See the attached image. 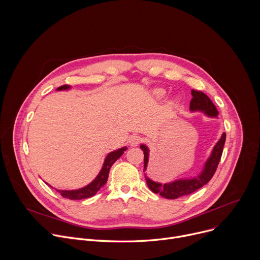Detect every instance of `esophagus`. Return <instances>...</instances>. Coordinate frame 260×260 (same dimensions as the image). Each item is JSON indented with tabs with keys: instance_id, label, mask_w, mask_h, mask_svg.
Wrapping results in <instances>:
<instances>
[{
	"instance_id": "34e87169",
	"label": "esophagus",
	"mask_w": 260,
	"mask_h": 260,
	"mask_svg": "<svg viewBox=\"0 0 260 260\" xmlns=\"http://www.w3.org/2000/svg\"><path fill=\"white\" fill-rule=\"evenodd\" d=\"M141 141V138L138 135H132L128 138V143L131 146H138Z\"/></svg>"
}]
</instances>
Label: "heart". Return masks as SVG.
<instances>
[{
	"mask_svg": "<svg viewBox=\"0 0 260 260\" xmlns=\"http://www.w3.org/2000/svg\"><path fill=\"white\" fill-rule=\"evenodd\" d=\"M152 95H153V98H154L155 100L160 101V100H164V99L167 96V91H166L165 89H162V88H156V89H154V90L152 91ZM178 102H179L178 99H175V100H174V103H175V104L178 103Z\"/></svg>",
	"mask_w": 260,
	"mask_h": 260,
	"instance_id": "1",
	"label": "heart"
}]
</instances>
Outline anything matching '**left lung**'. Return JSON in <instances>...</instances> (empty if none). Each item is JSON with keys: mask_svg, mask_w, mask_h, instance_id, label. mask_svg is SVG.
<instances>
[{"mask_svg": "<svg viewBox=\"0 0 260 260\" xmlns=\"http://www.w3.org/2000/svg\"><path fill=\"white\" fill-rule=\"evenodd\" d=\"M192 99L190 102L189 110L191 113L201 112L207 117L210 118H218V111L213 104V102L209 99L207 94L199 90H191ZM225 133L221 135L220 139L214 145L213 149L203 165L202 170L193 177H186V178H179L167 183H160L153 181L147 176L145 173V180L149 189L154 193H159L162 198L169 200H175L183 196L190 194L198 189L202 188L204 185H206L214 176L217 166L220 161L222 151H223V147L225 143ZM141 149L144 151V172L147 171L148 162H149L150 156V149L148 148L146 144L140 145Z\"/></svg>", "mask_w": 260, "mask_h": 260, "instance_id": "1", "label": "left lung"}]
</instances>
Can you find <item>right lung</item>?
<instances>
[{
	"label": "right lung",
	"instance_id": "obj_1",
	"mask_svg": "<svg viewBox=\"0 0 260 260\" xmlns=\"http://www.w3.org/2000/svg\"><path fill=\"white\" fill-rule=\"evenodd\" d=\"M72 86L70 85H61L59 87L56 88L57 91L60 90H69L71 89ZM127 149L126 146H123L121 148H118V149L110 152L107 154L103 167L100 171V173L98 174V176L85 186L78 188V189H71V190H64V189H56L54 188L57 192H59L61 194V197L66 198V199H70V200H83V199H87V198H91L93 197L103 186L106 184L108 177H109V172L112 165L124 153V151ZM48 184V183H46ZM49 185V184H48ZM50 187H52L51 185H49ZM53 188V187H52Z\"/></svg>",
	"mask_w": 260,
	"mask_h": 260
}]
</instances>
